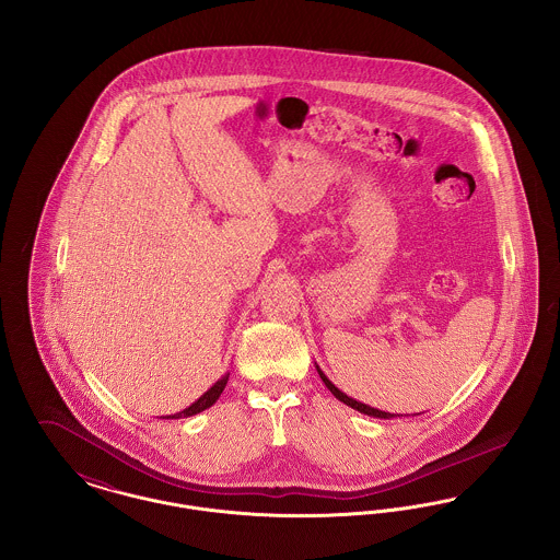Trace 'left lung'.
<instances>
[{
	"label": "left lung",
	"mask_w": 560,
	"mask_h": 560,
	"mask_svg": "<svg viewBox=\"0 0 560 560\" xmlns=\"http://www.w3.org/2000/svg\"><path fill=\"white\" fill-rule=\"evenodd\" d=\"M317 372H319L320 380H323V384L329 388V393L336 397L338 400H342L345 405L348 407H352V409H357V411H361V413H365V416H372V418H384V420H390V418H397V413H388V411H380V409H373L370 405H365V402H361V400L350 399L348 395H345L340 388H336L331 382H329V377L325 375V373L320 372L319 365H317Z\"/></svg>",
	"instance_id": "1"
}]
</instances>
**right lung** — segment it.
<instances>
[{"label": "right lung", "instance_id": "right-lung-1", "mask_svg": "<svg viewBox=\"0 0 560 560\" xmlns=\"http://www.w3.org/2000/svg\"><path fill=\"white\" fill-rule=\"evenodd\" d=\"M226 382H229V373L226 375H222L215 384H213L212 388L208 390V393H203L199 399L195 400L190 407L187 409H183V411H178V413H174V416H165V420H178V418H190V416H195V413H199V411H203V409H208V407H212L213 402L218 400V397L222 395V390H224V386H226Z\"/></svg>", "mask_w": 560, "mask_h": 560}]
</instances>
